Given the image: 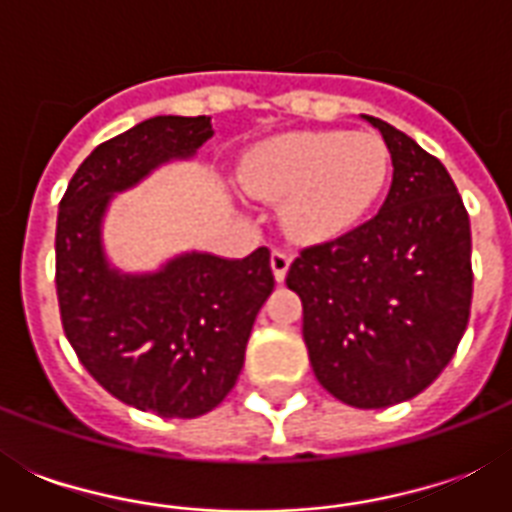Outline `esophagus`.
<instances>
[{"mask_svg":"<svg viewBox=\"0 0 512 512\" xmlns=\"http://www.w3.org/2000/svg\"><path fill=\"white\" fill-rule=\"evenodd\" d=\"M289 263H292V255H289V252H284V249H273V252H271V268H273V276H276V281L287 279Z\"/></svg>","mask_w":512,"mask_h":512,"instance_id":"1","label":"esophagus"}]
</instances>
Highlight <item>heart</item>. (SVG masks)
Here are the masks:
<instances>
[{
    "instance_id": "obj_1",
    "label": "heart",
    "mask_w": 512,
    "mask_h": 512,
    "mask_svg": "<svg viewBox=\"0 0 512 512\" xmlns=\"http://www.w3.org/2000/svg\"><path fill=\"white\" fill-rule=\"evenodd\" d=\"M390 170L388 146L369 132H287L247 151L239 180L249 196L284 201L295 241H329L372 209Z\"/></svg>"
}]
</instances>
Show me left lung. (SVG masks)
<instances>
[{
  "label": "left lung",
  "instance_id": "1",
  "mask_svg": "<svg viewBox=\"0 0 512 512\" xmlns=\"http://www.w3.org/2000/svg\"><path fill=\"white\" fill-rule=\"evenodd\" d=\"M393 162L372 220L313 244L289 265L303 300V340L316 380L356 409H385L428 388L452 361L470 319V220L436 156L364 116Z\"/></svg>",
  "mask_w": 512,
  "mask_h": 512
}]
</instances>
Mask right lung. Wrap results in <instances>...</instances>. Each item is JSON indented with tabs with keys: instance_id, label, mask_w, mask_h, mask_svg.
<instances>
[{
	"instance_id": "1",
	"label": "right lung",
	"mask_w": 512,
	"mask_h": 512,
	"mask_svg": "<svg viewBox=\"0 0 512 512\" xmlns=\"http://www.w3.org/2000/svg\"><path fill=\"white\" fill-rule=\"evenodd\" d=\"M209 116H154L100 143L60 199L55 287L63 332L82 366L124 404L159 417L212 412L239 380L257 311L273 292L271 252L244 260L172 257L154 273H122L103 252L114 199L212 138Z\"/></svg>"
}]
</instances>
